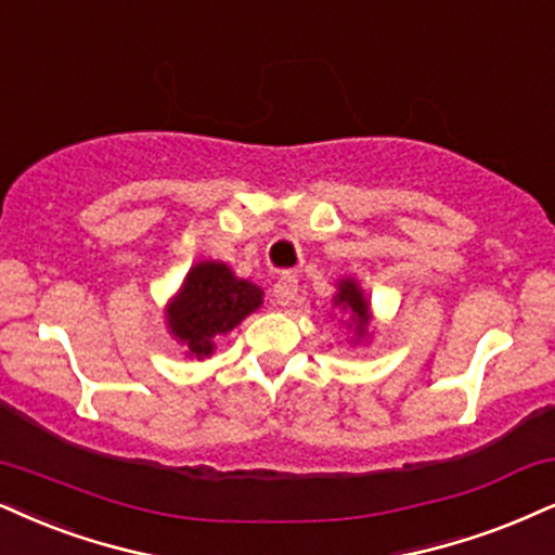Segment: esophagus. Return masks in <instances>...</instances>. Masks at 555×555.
Listing matches in <instances>:
<instances>
[{
    "label": "esophagus",
    "mask_w": 555,
    "mask_h": 555,
    "mask_svg": "<svg viewBox=\"0 0 555 555\" xmlns=\"http://www.w3.org/2000/svg\"><path fill=\"white\" fill-rule=\"evenodd\" d=\"M296 293H298V280L293 275H283L275 283V288H272V298L278 300V306H291L293 300H296Z\"/></svg>",
    "instance_id": "34e87169"
}]
</instances>
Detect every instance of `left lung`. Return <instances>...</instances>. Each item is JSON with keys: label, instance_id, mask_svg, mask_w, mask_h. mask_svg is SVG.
<instances>
[{"label": "left lung", "instance_id": "obj_1", "mask_svg": "<svg viewBox=\"0 0 555 555\" xmlns=\"http://www.w3.org/2000/svg\"><path fill=\"white\" fill-rule=\"evenodd\" d=\"M334 304L347 306V309L352 311L354 332H358V334L365 332V324H367V304H365V298H362V293H360L358 283H354V280H341V283H339V293H337V298H334Z\"/></svg>", "mask_w": 555, "mask_h": 555}]
</instances>
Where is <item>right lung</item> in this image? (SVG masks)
<instances>
[{
    "label": "right lung",
    "mask_w": 555,
    "mask_h": 555,
    "mask_svg": "<svg viewBox=\"0 0 555 555\" xmlns=\"http://www.w3.org/2000/svg\"><path fill=\"white\" fill-rule=\"evenodd\" d=\"M262 291L221 262H201L188 272L180 296L172 300L167 321L175 337H180L188 350L203 358L214 352L218 334L231 332L244 317L259 309Z\"/></svg>",
    "instance_id": "right-lung-1"
}]
</instances>
